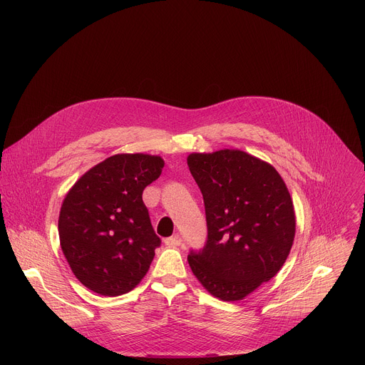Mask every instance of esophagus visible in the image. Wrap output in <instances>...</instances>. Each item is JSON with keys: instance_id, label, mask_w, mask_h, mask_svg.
<instances>
[{"instance_id": "esophagus-1", "label": "esophagus", "mask_w": 365, "mask_h": 365, "mask_svg": "<svg viewBox=\"0 0 365 365\" xmlns=\"http://www.w3.org/2000/svg\"><path fill=\"white\" fill-rule=\"evenodd\" d=\"M165 244H166L168 247H179V245L182 244V238H180L179 234H175L173 237L166 238V240H165Z\"/></svg>"}]
</instances>
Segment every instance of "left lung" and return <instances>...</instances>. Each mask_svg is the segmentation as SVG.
<instances>
[{
  "label": "left lung",
  "instance_id": "obj_1",
  "mask_svg": "<svg viewBox=\"0 0 365 365\" xmlns=\"http://www.w3.org/2000/svg\"><path fill=\"white\" fill-rule=\"evenodd\" d=\"M189 170L205 203L206 242L189 266L215 297L241 300L283 267L296 231L290 193L277 170L241 150L192 153Z\"/></svg>",
  "mask_w": 365,
  "mask_h": 365
}]
</instances>
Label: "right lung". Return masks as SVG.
I'll list each match as a JSON object with an SVG mask.
<instances>
[{
    "mask_svg": "<svg viewBox=\"0 0 365 365\" xmlns=\"http://www.w3.org/2000/svg\"><path fill=\"white\" fill-rule=\"evenodd\" d=\"M159 155L115 154L68 192L59 215L62 251L76 279L102 296L133 290L150 269L155 235L143 190L162 173Z\"/></svg>",
    "mask_w": 365,
    "mask_h": 365,
    "instance_id": "1",
    "label": "right lung"
}]
</instances>
